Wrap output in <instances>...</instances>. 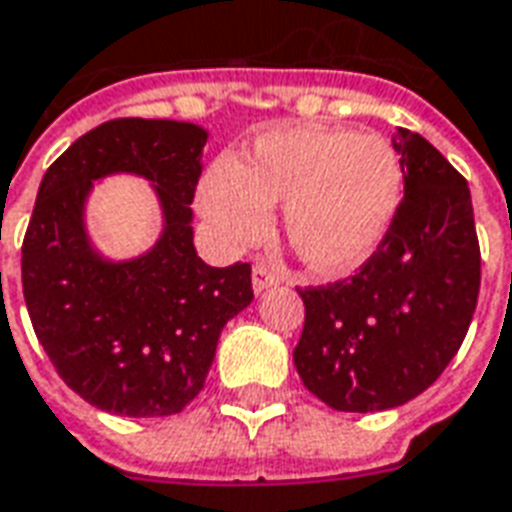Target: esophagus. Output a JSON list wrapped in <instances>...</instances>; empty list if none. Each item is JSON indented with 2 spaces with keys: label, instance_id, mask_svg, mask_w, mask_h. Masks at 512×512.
I'll return each instance as SVG.
<instances>
[{
  "label": "esophagus",
  "instance_id": "34e87169",
  "mask_svg": "<svg viewBox=\"0 0 512 512\" xmlns=\"http://www.w3.org/2000/svg\"><path fill=\"white\" fill-rule=\"evenodd\" d=\"M276 282H279V276H276L268 266H263V263H257V266L252 268V287H255V293H263L268 287H274Z\"/></svg>",
  "mask_w": 512,
  "mask_h": 512
}]
</instances>
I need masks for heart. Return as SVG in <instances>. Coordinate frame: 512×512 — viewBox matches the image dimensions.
Here are the masks:
<instances>
[{"label": "heart", "mask_w": 512, "mask_h": 512, "mask_svg": "<svg viewBox=\"0 0 512 512\" xmlns=\"http://www.w3.org/2000/svg\"><path fill=\"white\" fill-rule=\"evenodd\" d=\"M404 170L388 140L328 127H274L238 162L211 165L200 211L227 246L266 233L285 203V236L309 271L347 276L382 246L399 211Z\"/></svg>", "instance_id": "obj_1"}]
</instances>
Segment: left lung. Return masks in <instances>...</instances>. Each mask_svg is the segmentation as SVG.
<instances>
[{"label": "left lung", "mask_w": 512, "mask_h": 512, "mask_svg": "<svg viewBox=\"0 0 512 512\" xmlns=\"http://www.w3.org/2000/svg\"><path fill=\"white\" fill-rule=\"evenodd\" d=\"M404 200L361 271L298 290L306 320L293 350L309 391L339 412L401 407L453 361L480 290V246L464 176L429 140L396 130Z\"/></svg>", "instance_id": "8db88e82"}]
</instances>
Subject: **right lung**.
Segmentation results:
<instances>
[{"mask_svg": "<svg viewBox=\"0 0 512 512\" xmlns=\"http://www.w3.org/2000/svg\"><path fill=\"white\" fill-rule=\"evenodd\" d=\"M206 140L189 121L113 119L45 170L21 249L26 309L59 377L97 410H184L227 320L255 298L249 263L214 268L192 244ZM119 172L149 180L163 211L161 238L127 261L102 256L85 227L93 181Z\"/></svg>", "mask_w": 512, "mask_h": 512, "instance_id": "add662e5", "label": "right lung"}]
</instances>
